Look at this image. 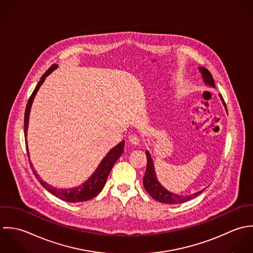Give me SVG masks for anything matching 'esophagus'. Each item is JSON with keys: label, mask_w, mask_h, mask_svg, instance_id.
Wrapping results in <instances>:
<instances>
[{"label": "esophagus", "mask_w": 253, "mask_h": 253, "mask_svg": "<svg viewBox=\"0 0 253 253\" xmlns=\"http://www.w3.org/2000/svg\"><path fill=\"white\" fill-rule=\"evenodd\" d=\"M128 140H129V143H131L132 145L138 146L140 144V139L136 135H130L128 137Z\"/></svg>", "instance_id": "34e87169"}]
</instances>
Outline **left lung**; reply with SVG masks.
Instances as JSON below:
<instances>
[{
  "instance_id": "obj_1",
  "label": "left lung",
  "mask_w": 253,
  "mask_h": 253,
  "mask_svg": "<svg viewBox=\"0 0 253 253\" xmlns=\"http://www.w3.org/2000/svg\"><path fill=\"white\" fill-rule=\"evenodd\" d=\"M199 70L202 74L204 85L211 87V88H215V83H214L213 77L210 74V72L205 67H202V66L199 67ZM219 97H220V100L222 101V103L227 111L226 104H225V101L223 100L222 96L219 95ZM146 155H147V159H148V165H147V170H146L145 176L143 178V184H144L146 191L150 194V196L153 200L162 202V203H166V204H180V203L189 202V201L197 198L204 191V189H203L202 191L192 194V195H177V194H173V193L169 192L157 180L153 160H152L151 153L149 151H146Z\"/></svg>"
}]
</instances>
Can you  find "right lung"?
<instances>
[{
	"instance_id": "right-lung-1",
	"label": "right lung",
	"mask_w": 253,
	"mask_h": 253,
	"mask_svg": "<svg viewBox=\"0 0 253 253\" xmlns=\"http://www.w3.org/2000/svg\"><path fill=\"white\" fill-rule=\"evenodd\" d=\"M57 67H58V64L54 63L46 71V73L41 77L39 83L37 84L35 90L33 91L29 101L27 102L26 109H25V115H24V135H25V138L27 137L30 110H31V106H32L33 101L35 99V96H36L37 92L39 91L40 87L42 86V84L45 82L46 78ZM25 141H26V145H27V140H25ZM124 146H125V141L123 140L122 142H120L118 145H116L114 148H112L109 152H107L106 155L102 158V160L100 162L99 166L96 168L95 172L83 184H81L77 187H74V188H66V189L55 188L50 184H48L47 182H45L40 177V175L37 173V171L35 170V168L33 167L32 162H31L28 146H26V148H27V152H28V157H29V160H30V166L33 170V173L36 176V178L38 179V181L41 183V185L48 192H50L53 196H55L56 198L64 201V202H81L90 201V200L94 199L95 197H97L101 193V191L102 190L105 182H106V179H107L114 163L116 162V160L121 156V154L124 152Z\"/></svg>"
}]
</instances>
